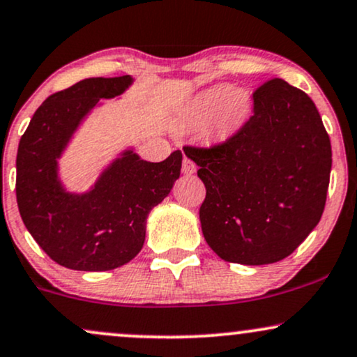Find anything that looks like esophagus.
<instances>
[{"instance_id":"obj_1","label":"esophagus","mask_w":357,"mask_h":357,"mask_svg":"<svg viewBox=\"0 0 357 357\" xmlns=\"http://www.w3.org/2000/svg\"><path fill=\"white\" fill-rule=\"evenodd\" d=\"M181 169L184 174H192V173H196V165L190 160V158H184Z\"/></svg>"}]
</instances>
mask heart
<instances>
[{
	"instance_id": "heart-1",
	"label": "heart",
	"mask_w": 357,
	"mask_h": 357,
	"mask_svg": "<svg viewBox=\"0 0 357 357\" xmlns=\"http://www.w3.org/2000/svg\"><path fill=\"white\" fill-rule=\"evenodd\" d=\"M252 111V96L246 88L221 83L206 88L184 106L174 126L183 131L203 128L208 144H225L243 130Z\"/></svg>"
}]
</instances>
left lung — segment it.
<instances>
[{
    "label": "left lung",
    "mask_w": 357,
    "mask_h": 357,
    "mask_svg": "<svg viewBox=\"0 0 357 357\" xmlns=\"http://www.w3.org/2000/svg\"><path fill=\"white\" fill-rule=\"evenodd\" d=\"M255 114L233 139L184 148L206 186L199 208L206 243L246 266L284 259L323 216L331 141L311 98L284 79L256 89Z\"/></svg>",
    "instance_id": "obj_1"
}]
</instances>
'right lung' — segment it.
Instances as JSON below:
<instances>
[{"instance_id": "right-lung-1", "label": "right lung", "mask_w": 357, "mask_h": 357, "mask_svg": "<svg viewBox=\"0 0 357 357\" xmlns=\"http://www.w3.org/2000/svg\"><path fill=\"white\" fill-rule=\"evenodd\" d=\"M132 84L130 75L88 78L58 91L33 114L16 156V199L21 220L51 259L75 271H109L141 251L146 220L173 190L181 151L161 162L124 149L86 192H70L59 179V160L100 100Z\"/></svg>"}]
</instances>
